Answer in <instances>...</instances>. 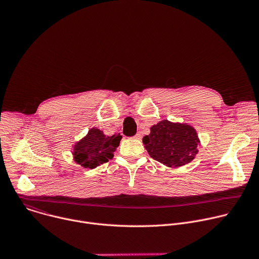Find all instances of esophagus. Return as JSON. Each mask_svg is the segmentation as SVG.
Instances as JSON below:
<instances>
[{"label": "esophagus", "instance_id": "1", "mask_svg": "<svg viewBox=\"0 0 259 259\" xmlns=\"http://www.w3.org/2000/svg\"><path fill=\"white\" fill-rule=\"evenodd\" d=\"M132 138H134V139H141V135H140L139 133H137V134H135Z\"/></svg>", "mask_w": 259, "mask_h": 259}]
</instances>
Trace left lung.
Masks as SVG:
<instances>
[{
  "label": "left lung",
  "instance_id": "left-lung-1",
  "mask_svg": "<svg viewBox=\"0 0 259 259\" xmlns=\"http://www.w3.org/2000/svg\"><path fill=\"white\" fill-rule=\"evenodd\" d=\"M142 142L154 160L168 167L190 163L199 151V138L193 127L167 120L153 126L151 134L145 135Z\"/></svg>",
  "mask_w": 259,
  "mask_h": 259
}]
</instances>
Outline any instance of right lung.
Masks as SVG:
<instances>
[{
  "mask_svg": "<svg viewBox=\"0 0 259 259\" xmlns=\"http://www.w3.org/2000/svg\"><path fill=\"white\" fill-rule=\"evenodd\" d=\"M122 136H105L98 129H91L88 135L75 145V161L85 168L94 169L113 159Z\"/></svg>",
  "mask_w": 259,
  "mask_h": 259,
  "instance_id": "right-lung-1",
  "label": "right lung"
}]
</instances>
